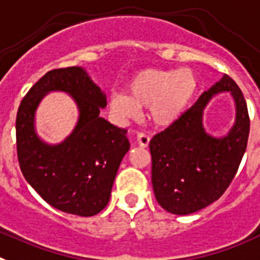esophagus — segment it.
Segmentation results:
<instances>
[{
  "label": "esophagus",
  "instance_id": "1",
  "mask_svg": "<svg viewBox=\"0 0 260 260\" xmlns=\"http://www.w3.org/2000/svg\"><path fill=\"white\" fill-rule=\"evenodd\" d=\"M137 143H139V145L141 148H146L149 145V143H150V136H149L148 133H139L137 135Z\"/></svg>",
  "mask_w": 260,
  "mask_h": 260
}]
</instances>
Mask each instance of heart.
Here are the masks:
<instances>
[{
	"label": "heart",
	"instance_id": "1",
	"mask_svg": "<svg viewBox=\"0 0 260 260\" xmlns=\"http://www.w3.org/2000/svg\"><path fill=\"white\" fill-rule=\"evenodd\" d=\"M198 86V77L188 68L144 69L131 78L128 92H112L108 107L114 116L123 121L136 119L141 107H149L153 121L168 127L184 114Z\"/></svg>",
	"mask_w": 260,
	"mask_h": 260
}]
</instances>
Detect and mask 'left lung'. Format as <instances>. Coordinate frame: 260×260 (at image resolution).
I'll return each instance as SVG.
<instances>
[{
  "label": "left lung",
  "mask_w": 260,
  "mask_h": 260,
  "mask_svg": "<svg viewBox=\"0 0 260 260\" xmlns=\"http://www.w3.org/2000/svg\"><path fill=\"white\" fill-rule=\"evenodd\" d=\"M230 92L236 105V120L225 137L205 131L202 115L214 95ZM250 119L245 96L224 74L192 107L149 144L152 184L162 208L173 214H189L216 202L226 191L245 154Z\"/></svg>",
  "instance_id": "left-lung-1"
}]
</instances>
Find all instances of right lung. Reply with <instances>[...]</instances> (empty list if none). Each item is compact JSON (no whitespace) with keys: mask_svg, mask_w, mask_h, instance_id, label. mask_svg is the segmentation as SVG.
I'll return each instance as SVG.
<instances>
[{"mask_svg":"<svg viewBox=\"0 0 260 260\" xmlns=\"http://www.w3.org/2000/svg\"><path fill=\"white\" fill-rule=\"evenodd\" d=\"M51 91L71 95L79 108L72 133L47 144L36 133L35 112ZM106 94L81 67L49 71L27 92L17 114V152L22 174L49 205L90 217L107 205L117 169L129 150L127 129L105 117Z\"/></svg>","mask_w":260,"mask_h":260,"instance_id":"1","label":"right lung"}]
</instances>
